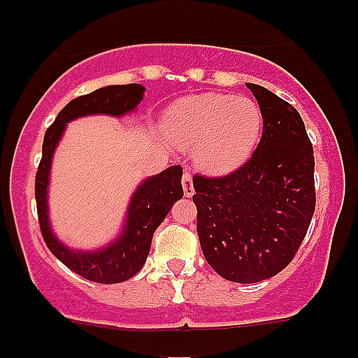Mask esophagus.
Returning a JSON list of instances; mask_svg holds the SVG:
<instances>
[{
  "mask_svg": "<svg viewBox=\"0 0 358 358\" xmlns=\"http://www.w3.org/2000/svg\"><path fill=\"white\" fill-rule=\"evenodd\" d=\"M182 185H183V193L185 196H192L193 195V178H192V171L185 170L183 176H182Z\"/></svg>",
  "mask_w": 358,
  "mask_h": 358,
  "instance_id": "esophagus-1",
  "label": "esophagus"
}]
</instances>
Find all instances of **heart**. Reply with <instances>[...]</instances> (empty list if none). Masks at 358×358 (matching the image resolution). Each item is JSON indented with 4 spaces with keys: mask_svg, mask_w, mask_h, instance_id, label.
I'll return each mask as SVG.
<instances>
[{
    "mask_svg": "<svg viewBox=\"0 0 358 358\" xmlns=\"http://www.w3.org/2000/svg\"><path fill=\"white\" fill-rule=\"evenodd\" d=\"M163 129L176 145L193 148V159L202 170L224 175L254 151L262 113L249 97L199 94L175 101L163 117Z\"/></svg>",
    "mask_w": 358,
    "mask_h": 358,
    "instance_id": "obj_1",
    "label": "heart"
}]
</instances>
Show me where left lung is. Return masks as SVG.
<instances>
[{
	"instance_id": "1",
	"label": "left lung",
	"mask_w": 358,
	"mask_h": 358,
	"mask_svg": "<svg viewBox=\"0 0 358 358\" xmlns=\"http://www.w3.org/2000/svg\"><path fill=\"white\" fill-rule=\"evenodd\" d=\"M262 113V136L244 165L193 176L203 256L227 281H264L293 261L315 213V156L289 102L248 84Z\"/></svg>"
}]
</instances>
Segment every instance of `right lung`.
I'll list each match as a JSON object with an SVG mask.
<instances>
[{
  "instance_id": "1",
  "label": "right lung",
  "mask_w": 358,
  "mask_h": 358,
  "mask_svg": "<svg viewBox=\"0 0 358 358\" xmlns=\"http://www.w3.org/2000/svg\"><path fill=\"white\" fill-rule=\"evenodd\" d=\"M145 87L139 84L108 85L72 99L60 110L43 138L42 159L35 176V200L38 212L40 231L50 252L79 276L102 285H114L133 278L145 266L151 239L158 225L165 220L175 202L183 196L180 165L166 168L159 175L151 176L138 187L131 199L124 229L108 248L94 252H76L65 248L50 231L47 215V188L52 156L57 143L64 134L65 124L72 119L89 114L122 116L136 109L143 99Z\"/></svg>"
}]
</instances>
